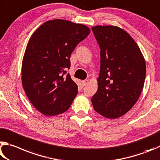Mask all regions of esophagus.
<instances>
[{
	"instance_id": "esophagus-1",
	"label": "esophagus",
	"mask_w": 160,
	"mask_h": 160,
	"mask_svg": "<svg viewBox=\"0 0 160 160\" xmlns=\"http://www.w3.org/2000/svg\"><path fill=\"white\" fill-rule=\"evenodd\" d=\"M88 83V80H83L82 82V85L83 86H85Z\"/></svg>"
}]
</instances>
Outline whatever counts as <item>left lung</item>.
I'll return each mask as SVG.
<instances>
[{"label": "left lung", "mask_w": 160, "mask_h": 160, "mask_svg": "<svg viewBox=\"0 0 160 160\" xmlns=\"http://www.w3.org/2000/svg\"><path fill=\"white\" fill-rule=\"evenodd\" d=\"M92 31L100 48L98 88L92 104L106 118H118L139 98L146 74L145 59L135 41L121 28L96 26Z\"/></svg>", "instance_id": "1"}]
</instances>
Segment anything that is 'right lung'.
Wrapping results in <instances>:
<instances>
[{"label": "right lung", "mask_w": 160, "mask_h": 160, "mask_svg": "<svg viewBox=\"0 0 160 160\" xmlns=\"http://www.w3.org/2000/svg\"><path fill=\"white\" fill-rule=\"evenodd\" d=\"M91 30L63 19L47 21L31 36L22 60V82L36 110L46 116L66 112L78 93V86L66 69L70 55Z\"/></svg>", "instance_id": "obj_1"}]
</instances>
